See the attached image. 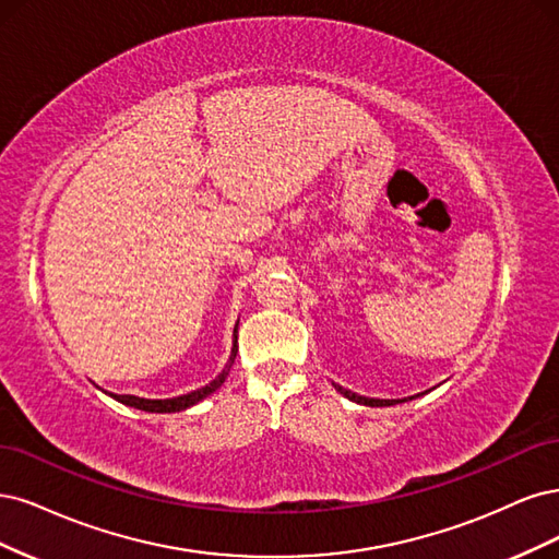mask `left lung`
I'll use <instances>...</instances> for the list:
<instances>
[{
	"label": "left lung",
	"instance_id": "8db88e82",
	"mask_svg": "<svg viewBox=\"0 0 559 559\" xmlns=\"http://www.w3.org/2000/svg\"><path fill=\"white\" fill-rule=\"evenodd\" d=\"M341 394H344L346 400H350V402H355V404H365V406H392V404H402V402H408V400H413V397H406V400H369V397H362V394H355V392H350V390H346V388H341V385H334Z\"/></svg>",
	"mask_w": 559,
	"mask_h": 559
}]
</instances>
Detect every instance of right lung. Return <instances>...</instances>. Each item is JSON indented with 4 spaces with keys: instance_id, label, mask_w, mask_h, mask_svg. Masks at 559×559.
<instances>
[{
    "instance_id": "1",
    "label": "right lung",
    "mask_w": 559,
    "mask_h": 559,
    "mask_svg": "<svg viewBox=\"0 0 559 559\" xmlns=\"http://www.w3.org/2000/svg\"><path fill=\"white\" fill-rule=\"evenodd\" d=\"M237 350H239V346H237V328H234V346H231L229 362H227V367L223 369V373H221L218 378H213V381H211L209 385H204V388H200V390H194V392H188V394H181V397H171V400H143V397H134V394H114V392H109V394H111V397H114L116 402H120V404H124V406H134V408H139V411H148V413H176V411H186V408H190V406H194V404H200L204 397H209L211 392H215V390H218V388L225 383V378H227V373H229V367L234 365V357H237Z\"/></svg>"
}]
</instances>
